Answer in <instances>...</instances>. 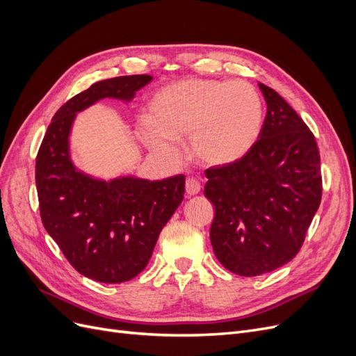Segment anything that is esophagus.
I'll return each instance as SVG.
<instances>
[{"label": "esophagus", "instance_id": "34e87169", "mask_svg": "<svg viewBox=\"0 0 356 356\" xmlns=\"http://www.w3.org/2000/svg\"><path fill=\"white\" fill-rule=\"evenodd\" d=\"M200 188H202V186H200V182L196 178H187V181H186V191H187L188 196L197 195V193L200 191Z\"/></svg>", "mask_w": 356, "mask_h": 356}]
</instances>
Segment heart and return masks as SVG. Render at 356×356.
Masks as SVG:
<instances>
[{"instance_id": "1", "label": "heart", "mask_w": 356, "mask_h": 356, "mask_svg": "<svg viewBox=\"0 0 356 356\" xmlns=\"http://www.w3.org/2000/svg\"><path fill=\"white\" fill-rule=\"evenodd\" d=\"M261 120L263 102L251 83L187 79L153 95L138 135L166 160L178 159L174 141L188 138L193 157L203 165L222 166L250 152Z\"/></svg>"}]
</instances>
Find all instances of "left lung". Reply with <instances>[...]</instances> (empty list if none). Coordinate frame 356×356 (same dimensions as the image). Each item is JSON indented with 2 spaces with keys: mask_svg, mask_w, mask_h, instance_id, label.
I'll return each mask as SVG.
<instances>
[{
  "mask_svg": "<svg viewBox=\"0 0 356 356\" xmlns=\"http://www.w3.org/2000/svg\"><path fill=\"white\" fill-rule=\"evenodd\" d=\"M267 114L242 159L208 168L215 208L209 238L218 261L239 276L276 270L298 254L322 197L316 139L281 95L258 83Z\"/></svg>",
  "mask_w": 356,
  "mask_h": 356,
  "instance_id": "left-lung-1",
  "label": "left lung"
}]
</instances>
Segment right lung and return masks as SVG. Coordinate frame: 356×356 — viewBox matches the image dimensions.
I'll return each instance as SVG.
<instances>
[{
	"label": "right lung",
	"instance_id": "1",
	"mask_svg": "<svg viewBox=\"0 0 356 356\" xmlns=\"http://www.w3.org/2000/svg\"><path fill=\"white\" fill-rule=\"evenodd\" d=\"M152 75L92 84L53 115L35 160L41 221L70 264L93 281L122 284L141 273L161 229L184 199L186 177L93 179L74 168L68 136L75 114L102 98L131 101Z\"/></svg>",
	"mask_w": 356,
	"mask_h": 356
}]
</instances>
